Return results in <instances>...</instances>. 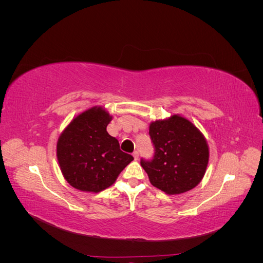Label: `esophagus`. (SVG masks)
Instances as JSON below:
<instances>
[{"instance_id": "1", "label": "esophagus", "mask_w": 263, "mask_h": 263, "mask_svg": "<svg viewBox=\"0 0 263 263\" xmlns=\"http://www.w3.org/2000/svg\"><path fill=\"white\" fill-rule=\"evenodd\" d=\"M133 156H134V158H135V160H137V159L139 158L138 151H137V150H136V151H134V153H133Z\"/></svg>"}]
</instances>
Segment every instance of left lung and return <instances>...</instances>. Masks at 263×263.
I'll return each instance as SVG.
<instances>
[{
	"label": "left lung",
	"mask_w": 263,
	"mask_h": 263,
	"mask_svg": "<svg viewBox=\"0 0 263 263\" xmlns=\"http://www.w3.org/2000/svg\"><path fill=\"white\" fill-rule=\"evenodd\" d=\"M155 147L151 160L140 164L154 186L169 195L194 189L204 177L210 151L203 134L189 119L172 115L149 126Z\"/></svg>",
	"instance_id": "1"
}]
</instances>
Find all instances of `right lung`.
I'll use <instances>...</instances> for the list:
<instances>
[{
	"label": "right lung",
	"mask_w": 263,
	"mask_h": 263,
	"mask_svg": "<svg viewBox=\"0 0 263 263\" xmlns=\"http://www.w3.org/2000/svg\"><path fill=\"white\" fill-rule=\"evenodd\" d=\"M110 121L112 116L104 108L94 106L73 118L61 133L57 142L58 162L63 177L74 189L101 192L134 160L106 132Z\"/></svg>",
	"instance_id": "1"
}]
</instances>
